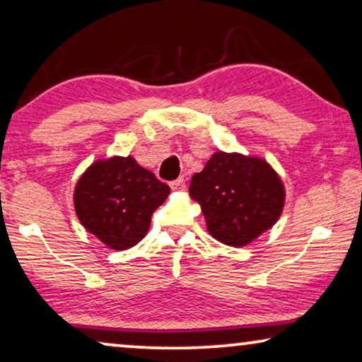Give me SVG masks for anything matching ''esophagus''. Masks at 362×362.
<instances>
[{
  "label": "esophagus",
  "instance_id": "1",
  "mask_svg": "<svg viewBox=\"0 0 362 362\" xmlns=\"http://www.w3.org/2000/svg\"><path fill=\"white\" fill-rule=\"evenodd\" d=\"M170 188L172 190H183V188H185V179H183V177H179V179L172 180Z\"/></svg>",
  "mask_w": 362,
  "mask_h": 362
}]
</instances>
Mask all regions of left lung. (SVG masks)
I'll return each mask as SVG.
<instances>
[{"mask_svg": "<svg viewBox=\"0 0 362 362\" xmlns=\"http://www.w3.org/2000/svg\"><path fill=\"white\" fill-rule=\"evenodd\" d=\"M190 195L202 204L209 234L233 247L272 228L284 204L283 183L265 160L223 151L193 175Z\"/></svg>", "mask_w": 362, "mask_h": 362, "instance_id": "1", "label": "left lung"}]
</instances>
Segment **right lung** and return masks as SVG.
I'll use <instances>...</instances> for the list:
<instances>
[{
	"label": "right lung",
	"mask_w": 362,
	"mask_h": 362,
	"mask_svg": "<svg viewBox=\"0 0 362 362\" xmlns=\"http://www.w3.org/2000/svg\"><path fill=\"white\" fill-rule=\"evenodd\" d=\"M169 193V185L133 158H112L84 172L74 190V208L89 233L110 249L125 250L146 235L151 216Z\"/></svg>",
	"instance_id": "add662e5"
}]
</instances>
